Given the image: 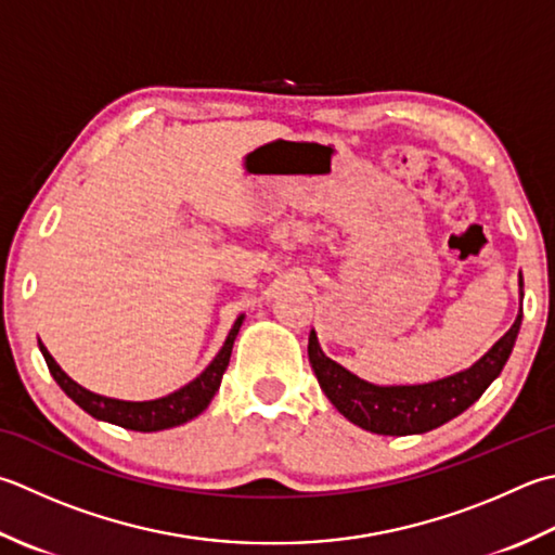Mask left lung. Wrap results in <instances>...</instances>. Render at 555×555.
<instances>
[{
    "mask_svg": "<svg viewBox=\"0 0 555 555\" xmlns=\"http://www.w3.org/2000/svg\"><path fill=\"white\" fill-rule=\"evenodd\" d=\"M525 281L519 274V312L509 327L479 361L466 371L423 385H373L346 371L322 351L314 330L308 339V356L322 392L353 426L377 436H418L460 416L501 375L522 324Z\"/></svg>",
    "mask_w": 555,
    "mask_h": 555,
    "instance_id": "left-lung-1",
    "label": "left lung"
}]
</instances>
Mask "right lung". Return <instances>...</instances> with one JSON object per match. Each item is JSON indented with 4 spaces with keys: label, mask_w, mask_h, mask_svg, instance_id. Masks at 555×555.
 Masks as SVG:
<instances>
[{
    "label": "right lung",
    "mask_w": 555,
    "mask_h": 555,
    "mask_svg": "<svg viewBox=\"0 0 555 555\" xmlns=\"http://www.w3.org/2000/svg\"><path fill=\"white\" fill-rule=\"evenodd\" d=\"M245 314H241L233 322L231 332H228L225 341L221 346V351L216 353L214 361L204 367V371L188 383L184 387L176 389L160 399H149V401H125V399H113V397H103L95 395L91 389L81 387L79 383L62 371L57 361L50 356V351L42 346L38 339L40 353L46 358V363L50 367V375L54 377V383L62 387V392L67 395L74 404H79L86 414H91L98 421H107L113 426L127 428V430H139V433H156V430H166V428H176L188 423L192 418H197L202 411L211 404L214 395L219 392L221 387V377L228 367V361H231V351H233V341L237 332L243 327Z\"/></svg>",
    "instance_id": "add662e5"
}]
</instances>
